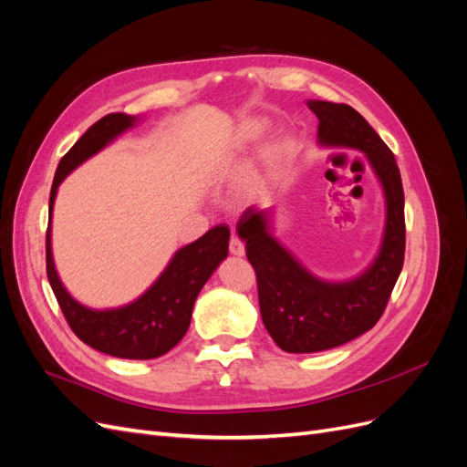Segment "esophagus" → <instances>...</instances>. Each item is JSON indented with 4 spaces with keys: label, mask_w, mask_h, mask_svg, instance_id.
<instances>
[{
    "label": "esophagus",
    "mask_w": 467,
    "mask_h": 467,
    "mask_svg": "<svg viewBox=\"0 0 467 467\" xmlns=\"http://www.w3.org/2000/svg\"><path fill=\"white\" fill-rule=\"evenodd\" d=\"M230 253L234 257H244L245 255V245L239 237H232L230 242Z\"/></svg>",
    "instance_id": "1"
}]
</instances>
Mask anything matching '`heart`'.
<instances>
[{"label": "heart", "instance_id": "heart-1", "mask_svg": "<svg viewBox=\"0 0 467 467\" xmlns=\"http://www.w3.org/2000/svg\"><path fill=\"white\" fill-rule=\"evenodd\" d=\"M253 132H255V129H247V130L242 132V138H249V136H253ZM261 182H263V181H261L259 175L249 177L247 182H245V192H253V191H255V189L261 185Z\"/></svg>", "mask_w": 467, "mask_h": 467}]
</instances>
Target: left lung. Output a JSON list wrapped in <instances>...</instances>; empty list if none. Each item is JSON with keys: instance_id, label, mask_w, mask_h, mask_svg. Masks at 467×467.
I'll use <instances>...</instances> for the list:
<instances>
[{"instance_id": "left-lung-1", "label": "left lung", "mask_w": 467, "mask_h": 467, "mask_svg": "<svg viewBox=\"0 0 467 467\" xmlns=\"http://www.w3.org/2000/svg\"><path fill=\"white\" fill-rule=\"evenodd\" d=\"M317 144L366 155L386 201V223L374 261L357 276L325 280L307 271L275 235V208L251 206L237 222L247 259L257 273L265 327L286 352H321L370 331L381 317L400 278L405 255V199L400 167L366 119L348 105L309 99Z\"/></svg>"}]
</instances>
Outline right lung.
<instances>
[{"mask_svg": "<svg viewBox=\"0 0 467 467\" xmlns=\"http://www.w3.org/2000/svg\"><path fill=\"white\" fill-rule=\"evenodd\" d=\"M140 120V117L112 112L97 120L64 155L52 182L47 232V275L69 327L91 348L129 360L158 358L185 337L196 296L228 257L230 244V230L225 225L208 230L196 242L177 249L146 292L119 307L95 309L78 302L67 292L52 255V210L58 187L74 169L134 129Z\"/></svg>", "mask_w": 467, "mask_h": 467, "instance_id": "1", "label": "right lung"}]
</instances>
